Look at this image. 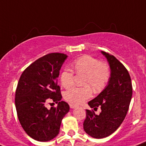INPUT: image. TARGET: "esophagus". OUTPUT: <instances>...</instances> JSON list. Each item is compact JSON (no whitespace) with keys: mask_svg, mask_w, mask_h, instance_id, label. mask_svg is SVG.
Here are the masks:
<instances>
[{"mask_svg":"<svg viewBox=\"0 0 146 146\" xmlns=\"http://www.w3.org/2000/svg\"><path fill=\"white\" fill-rule=\"evenodd\" d=\"M70 108H76V106H75V105H73V104H70Z\"/></svg>","mask_w":146,"mask_h":146,"instance_id":"34e87169","label":"esophagus"}]
</instances>
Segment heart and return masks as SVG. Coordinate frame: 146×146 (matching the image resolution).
<instances>
[{"mask_svg":"<svg viewBox=\"0 0 146 146\" xmlns=\"http://www.w3.org/2000/svg\"><path fill=\"white\" fill-rule=\"evenodd\" d=\"M77 73H86L85 85H90L95 91L104 87L111 76L110 68L106 63L101 62L98 59L85 55L76 59L73 64ZM74 73L69 68H65L60 74V82L64 88H70L74 84ZM92 96L89 86L74 87L64 94L65 99L72 104L79 105Z\"/></svg>","mask_w":146,"mask_h":146,"instance_id":"b5f03b06","label":"heart"}]
</instances>
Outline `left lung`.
Masks as SVG:
<instances>
[{"instance_id": "8db88e82", "label": "left lung", "mask_w": 146, "mask_h": 146, "mask_svg": "<svg viewBox=\"0 0 146 146\" xmlns=\"http://www.w3.org/2000/svg\"><path fill=\"white\" fill-rule=\"evenodd\" d=\"M108 62L111 76L108 85L88 105L94 110L100 107L101 112L96 115L94 111L86 110V118L84 129L86 134L101 139L113 133L121 124L128 111L132 95L130 76L125 67L114 56L101 52Z\"/></svg>"}]
</instances>
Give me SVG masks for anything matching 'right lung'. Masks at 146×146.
Instances as JSON below:
<instances>
[{"label":"right lung","mask_w":146,"mask_h":146,"mask_svg":"<svg viewBox=\"0 0 146 146\" xmlns=\"http://www.w3.org/2000/svg\"><path fill=\"white\" fill-rule=\"evenodd\" d=\"M68 56L51 53L35 60L21 75L15 94V106L22 128L34 140L46 142L60 132L62 119L70 106L61 101L57 78ZM50 100L56 108L45 107Z\"/></svg>","instance_id":"add662e5"}]
</instances>
